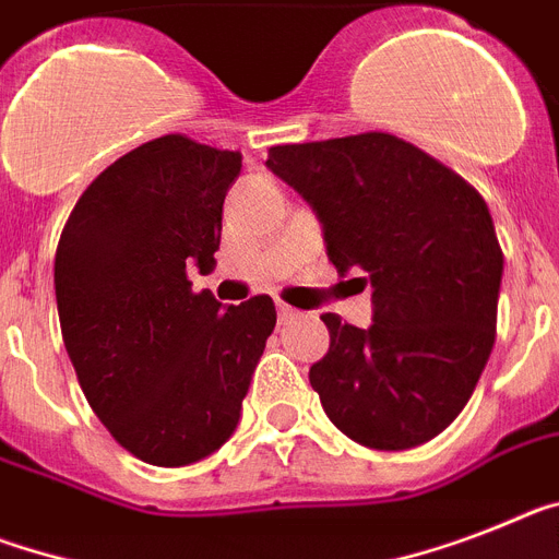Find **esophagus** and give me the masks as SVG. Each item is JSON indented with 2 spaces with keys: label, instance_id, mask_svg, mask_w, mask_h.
<instances>
[{
  "label": "esophagus",
  "instance_id": "obj_1",
  "mask_svg": "<svg viewBox=\"0 0 559 559\" xmlns=\"http://www.w3.org/2000/svg\"><path fill=\"white\" fill-rule=\"evenodd\" d=\"M295 316H298V309H293L289 304L278 301V318H281V321H289V318H295Z\"/></svg>",
  "mask_w": 559,
  "mask_h": 559
}]
</instances>
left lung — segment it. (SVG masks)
Here are the masks:
<instances>
[{
    "label": "left lung",
    "mask_w": 559,
    "mask_h": 559,
    "mask_svg": "<svg viewBox=\"0 0 559 559\" xmlns=\"http://www.w3.org/2000/svg\"><path fill=\"white\" fill-rule=\"evenodd\" d=\"M341 275L372 287V326L326 312L309 383L360 447L401 452L461 415L495 346L503 252L480 192L389 133L270 147Z\"/></svg>",
    "instance_id": "left-lung-1"
}]
</instances>
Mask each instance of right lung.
<instances>
[{"label": "right lung", "mask_w": 559, "mask_h": 559, "mask_svg": "<svg viewBox=\"0 0 559 559\" xmlns=\"http://www.w3.org/2000/svg\"><path fill=\"white\" fill-rule=\"evenodd\" d=\"M241 156L162 135L82 192L56 250L64 349L96 417L153 466H190L238 420L275 304L224 307L187 270L215 266L224 195Z\"/></svg>", "instance_id": "obj_1"}]
</instances>
